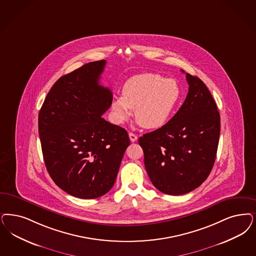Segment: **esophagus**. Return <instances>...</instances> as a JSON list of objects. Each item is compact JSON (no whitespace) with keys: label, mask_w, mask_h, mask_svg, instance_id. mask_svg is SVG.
<instances>
[{"label":"esophagus","mask_w":256,"mask_h":256,"mask_svg":"<svg viewBox=\"0 0 256 256\" xmlns=\"http://www.w3.org/2000/svg\"><path fill=\"white\" fill-rule=\"evenodd\" d=\"M128 136H130V141L132 142H136L137 141V139H138V136L132 132L128 133Z\"/></svg>","instance_id":"1"}]
</instances>
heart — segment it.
<instances>
[{
	"label": "heart",
	"instance_id": "b5f03b06",
	"mask_svg": "<svg viewBox=\"0 0 256 256\" xmlns=\"http://www.w3.org/2000/svg\"><path fill=\"white\" fill-rule=\"evenodd\" d=\"M182 90L175 80L156 74H142L128 80L122 88V97L110 103L112 117L122 124L135 110L136 122L144 128H160L168 123L180 100Z\"/></svg>",
	"mask_w": 256,
	"mask_h": 256
}]
</instances>
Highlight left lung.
<instances>
[{"instance_id":"1","label":"left lung","mask_w":256,"mask_h":256,"mask_svg":"<svg viewBox=\"0 0 256 256\" xmlns=\"http://www.w3.org/2000/svg\"><path fill=\"white\" fill-rule=\"evenodd\" d=\"M186 80L188 94L176 114L139 138L151 182L172 196L202 184L214 166L220 134V116L210 90L198 76L186 74Z\"/></svg>"}]
</instances>
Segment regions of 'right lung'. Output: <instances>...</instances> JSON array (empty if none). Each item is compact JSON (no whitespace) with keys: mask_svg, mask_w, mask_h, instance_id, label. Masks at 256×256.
Here are the masks:
<instances>
[{"mask_svg":"<svg viewBox=\"0 0 256 256\" xmlns=\"http://www.w3.org/2000/svg\"><path fill=\"white\" fill-rule=\"evenodd\" d=\"M106 60L88 62L58 80L38 114L45 166L54 184L80 198H96L114 186L130 141L102 115L112 94L99 85Z\"/></svg>","mask_w":256,"mask_h":256,"instance_id":"obj_1","label":"right lung"}]
</instances>
